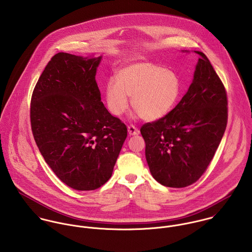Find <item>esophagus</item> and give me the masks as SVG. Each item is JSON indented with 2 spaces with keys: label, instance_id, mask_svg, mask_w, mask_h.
Returning <instances> with one entry per match:
<instances>
[{
  "label": "esophagus",
  "instance_id": "obj_1",
  "mask_svg": "<svg viewBox=\"0 0 252 252\" xmlns=\"http://www.w3.org/2000/svg\"><path fill=\"white\" fill-rule=\"evenodd\" d=\"M128 133L130 136H135V135H138L140 133V131L134 125H130V126H128Z\"/></svg>",
  "mask_w": 252,
  "mask_h": 252
}]
</instances>
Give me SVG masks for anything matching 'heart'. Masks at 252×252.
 Listing matches in <instances>:
<instances>
[{
  "label": "heart",
  "instance_id": "obj_1",
  "mask_svg": "<svg viewBox=\"0 0 252 252\" xmlns=\"http://www.w3.org/2000/svg\"><path fill=\"white\" fill-rule=\"evenodd\" d=\"M180 93L179 76L152 62H139L121 69L118 80L107 82L106 98L108 110L116 116L132 106L144 120L153 121L167 115L175 107Z\"/></svg>",
  "mask_w": 252,
  "mask_h": 252
}]
</instances>
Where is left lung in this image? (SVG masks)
Returning a JSON list of instances; mask_svg holds the SVG:
<instances>
[{
    "instance_id": "1",
    "label": "left lung",
    "mask_w": 252,
    "mask_h": 252,
    "mask_svg": "<svg viewBox=\"0 0 252 252\" xmlns=\"http://www.w3.org/2000/svg\"><path fill=\"white\" fill-rule=\"evenodd\" d=\"M194 78L176 108L141 128L152 177L167 187L193 184L208 169L224 135L227 120L225 87L201 51Z\"/></svg>"
}]
</instances>
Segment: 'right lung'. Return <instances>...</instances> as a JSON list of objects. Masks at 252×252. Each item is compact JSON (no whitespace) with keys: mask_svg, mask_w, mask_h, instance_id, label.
<instances>
[{"mask_svg":"<svg viewBox=\"0 0 252 252\" xmlns=\"http://www.w3.org/2000/svg\"><path fill=\"white\" fill-rule=\"evenodd\" d=\"M102 57L55 54L34 88L30 119L36 145L58 179L80 191L108 181L127 137L126 125L101 102Z\"/></svg>","mask_w":252,"mask_h":252,"instance_id":"obj_1","label":"right lung"}]
</instances>
